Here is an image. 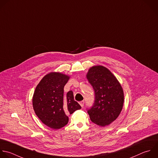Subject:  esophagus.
Returning a JSON list of instances; mask_svg holds the SVG:
<instances>
[{"mask_svg": "<svg viewBox=\"0 0 158 158\" xmlns=\"http://www.w3.org/2000/svg\"><path fill=\"white\" fill-rule=\"evenodd\" d=\"M79 104H80V106H81L82 107H84V101L82 100V101L79 102Z\"/></svg>", "mask_w": 158, "mask_h": 158, "instance_id": "esophagus-1", "label": "esophagus"}]
</instances>
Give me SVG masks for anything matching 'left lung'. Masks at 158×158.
Instances as JSON below:
<instances>
[{"label":"left lung","mask_w":158,"mask_h":158,"mask_svg":"<svg viewBox=\"0 0 158 158\" xmlns=\"http://www.w3.org/2000/svg\"><path fill=\"white\" fill-rule=\"evenodd\" d=\"M86 76L95 92L94 103L87 110L90 120L100 127L109 125L123 109V89L115 76L104 66H92Z\"/></svg>","instance_id":"8db88e82"}]
</instances>
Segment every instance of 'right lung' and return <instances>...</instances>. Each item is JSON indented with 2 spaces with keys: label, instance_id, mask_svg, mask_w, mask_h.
Listing matches in <instances>:
<instances>
[{
  "label": "right lung",
  "instance_id": "add662e5",
  "mask_svg": "<svg viewBox=\"0 0 158 158\" xmlns=\"http://www.w3.org/2000/svg\"><path fill=\"white\" fill-rule=\"evenodd\" d=\"M69 76L61 73L52 72L37 85L32 102L34 111L40 120L52 129H60L68 124V115L81 109L74 100L72 90L64 95V87Z\"/></svg>",
  "mask_w": 158,
  "mask_h": 158
}]
</instances>
